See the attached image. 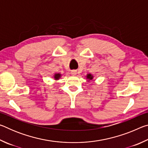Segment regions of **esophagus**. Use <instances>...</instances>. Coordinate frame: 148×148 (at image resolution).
Returning a JSON list of instances; mask_svg holds the SVG:
<instances>
[{
	"mask_svg": "<svg viewBox=\"0 0 148 148\" xmlns=\"http://www.w3.org/2000/svg\"><path fill=\"white\" fill-rule=\"evenodd\" d=\"M71 74L73 75V76H75V75L77 74V71H75V70H73V71H71Z\"/></svg>",
	"mask_w": 148,
	"mask_h": 148,
	"instance_id": "34e87169",
	"label": "esophagus"
}]
</instances>
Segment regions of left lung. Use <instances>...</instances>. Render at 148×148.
I'll return each instance as SVG.
<instances>
[{
  "mask_svg": "<svg viewBox=\"0 0 148 148\" xmlns=\"http://www.w3.org/2000/svg\"><path fill=\"white\" fill-rule=\"evenodd\" d=\"M86 78L89 80H92V79H93V76H92V75L91 74H87Z\"/></svg>",
  "mask_w": 148,
  "mask_h": 148,
  "instance_id": "1",
  "label": "left lung"
}]
</instances>
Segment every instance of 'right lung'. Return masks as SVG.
Segmentation results:
<instances>
[{
	"mask_svg": "<svg viewBox=\"0 0 148 148\" xmlns=\"http://www.w3.org/2000/svg\"><path fill=\"white\" fill-rule=\"evenodd\" d=\"M61 76V74H59V73H57V74H54V79L56 80H58L60 77Z\"/></svg>",
	"mask_w": 148,
	"mask_h": 148,
	"instance_id": "add662e5",
	"label": "right lung"
}]
</instances>
